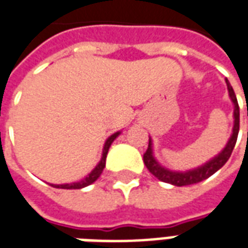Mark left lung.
I'll use <instances>...</instances> for the list:
<instances>
[{"label": "left lung", "mask_w": 248, "mask_h": 248, "mask_svg": "<svg viewBox=\"0 0 248 248\" xmlns=\"http://www.w3.org/2000/svg\"><path fill=\"white\" fill-rule=\"evenodd\" d=\"M227 83V89H229V94L231 101L234 103V129H232V134L230 137V140L227 142V145L224 147L222 153H219L218 155L213 158L211 161H208L207 163H204L203 166L194 169V170H188L186 172L179 171H170L165 167H162L158 162L155 161V158L153 155V146H151V140H149V147L143 154V162H145L147 170L158 178L159 181L166 183H171L174 186H188V185H194V183H199L207 179L208 177H211L214 172H217L223 166L226 162L229 161V158L231 156V153L234 150L235 143H236V138H238V133H239V105L236 101V95H235L234 89L230 85V82L226 79Z\"/></svg>", "instance_id": "8db88e82"}]
</instances>
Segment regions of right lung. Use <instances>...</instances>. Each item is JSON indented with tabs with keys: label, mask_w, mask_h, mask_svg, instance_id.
I'll list each match as a JSON object with an SVG mask.
<instances>
[{
	"label": "right lung",
	"mask_w": 248,
	"mask_h": 248,
	"mask_svg": "<svg viewBox=\"0 0 248 248\" xmlns=\"http://www.w3.org/2000/svg\"><path fill=\"white\" fill-rule=\"evenodd\" d=\"M121 134V133H115V134L110 135L108 140H106V142H105V146H103V153H102V158H101V161H99V163H98L97 166H95V169L93 170L89 175H87L85 179H82V181H79V182H74V183H66V185H50V186L56 187V188H67V190H76V188H82V187H86L89 186V185H92L93 182H95L98 178H99V175L102 174L103 169H105V166H106V155H108V149H110V146H111V143H113V140L118 137V135Z\"/></svg>",
	"instance_id": "obj_1"
}]
</instances>
